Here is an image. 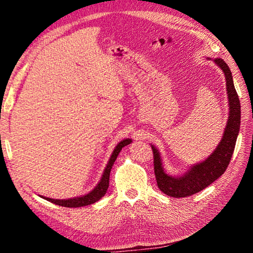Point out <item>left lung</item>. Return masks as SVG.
<instances>
[{
	"instance_id": "left-lung-1",
	"label": "left lung",
	"mask_w": 253,
	"mask_h": 253,
	"mask_svg": "<svg viewBox=\"0 0 253 253\" xmlns=\"http://www.w3.org/2000/svg\"><path fill=\"white\" fill-rule=\"evenodd\" d=\"M214 62L223 70L225 74L229 105H230L229 120L227 122L225 133L215 151L205 162L191 168V170L183 176L172 177L165 173L159 152L154 145H152L157 187L165 194L175 198L191 196L211 185L213 181H215L225 173L232 158L241 125V103L239 95L234 87L230 68L220 58L214 60Z\"/></svg>"
}]
</instances>
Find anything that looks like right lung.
Listing matches in <instances>:
<instances>
[{
    "label": "right lung",
    "mask_w": 253,
    "mask_h": 253,
    "mask_svg": "<svg viewBox=\"0 0 253 253\" xmlns=\"http://www.w3.org/2000/svg\"><path fill=\"white\" fill-rule=\"evenodd\" d=\"M132 142L131 139H125L122 140L121 142H119L117 144V147L115 148L113 154L109 160V164L106 166L105 170L103 172V175L101 177V180L99 181V183L97 185V187L91 191L90 193L86 194V195H83L80 197H75V198H71V200H52V198H48V197H43L44 200L49 201L52 204H56L59 206H62V207H66V208H78V207H83V206H88L94 204L96 202H98L99 200L102 196L105 195L106 191L109 189V181H110V173L112 170V167L115 163V160H116L118 154L120 153V151L122 150V148L126 147V145L129 144Z\"/></svg>",
    "instance_id": "add662e5"
}]
</instances>
